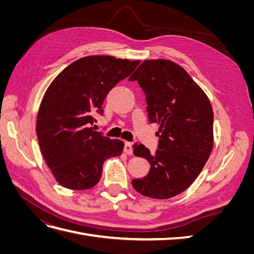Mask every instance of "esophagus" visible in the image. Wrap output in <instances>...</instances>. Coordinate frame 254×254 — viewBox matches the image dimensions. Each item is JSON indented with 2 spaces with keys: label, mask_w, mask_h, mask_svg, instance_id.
<instances>
[{
  "label": "esophagus",
  "mask_w": 254,
  "mask_h": 254,
  "mask_svg": "<svg viewBox=\"0 0 254 254\" xmlns=\"http://www.w3.org/2000/svg\"><path fill=\"white\" fill-rule=\"evenodd\" d=\"M124 152L126 153V155H129V156H131V155H132L133 150H132V146H131V144L128 143V142H126V143H125V146H124Z\"/></svg>",
  "instance_id": "34e87169"
}]
</instances>
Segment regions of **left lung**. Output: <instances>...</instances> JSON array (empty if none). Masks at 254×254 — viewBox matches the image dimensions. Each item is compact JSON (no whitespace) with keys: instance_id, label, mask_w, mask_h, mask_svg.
Instances as JSON below:
<instances>
[{"instance_id":"8db88e82","label":"left lung","mask_w":254,"mask_h":254,"mask_svg":"<svg viewBox=\"0 0 254 254\" xmlns=\"http://www.w3.org/2000/svg\"><path fill=\"white\" fill-rule=\"evenodd\" d=\"M129 80L139 82L149 122L160 126L153 155L144 145H133L134 156L147 160L150 170L133 179L132 187L146 197L172 198L195 181L211 155V103L188 72L170 60H145Z\"/></svg>"}]
</instances>
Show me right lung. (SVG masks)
<instances>
[{
  "label": "right lung",
  "mask_w": 254,
  "mask_h": 254,
  "mask_svg": "<svg viewBox=\"0 0 254 254\" xmlns=\"http://www.w3.org/2000/svg\"><path fill=\"white\" fill-rule=\"evenodd\" d=\"M140 60L88 56L67 65L52 81L37 117L42 156L57 182L88 190L99 181L107 159L120 156L124 143L92 127L110 90L133 72Z\"/></svg>",
  "instance_id": "1"
}]
</instances>
